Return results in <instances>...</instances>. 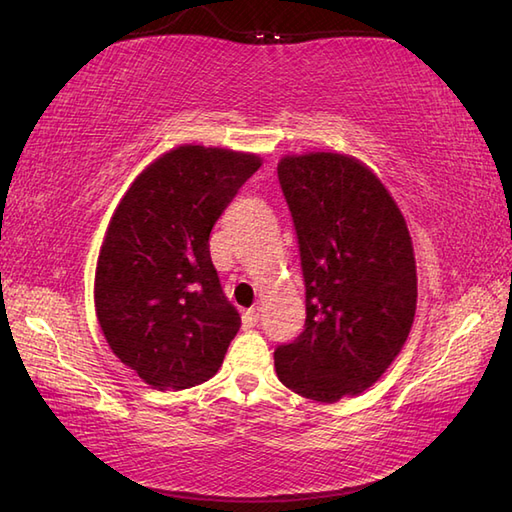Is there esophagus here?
<instances>
[{
  "mask_svg": "<svg viewBox=\"0 0 512 512\" xmlns=\"http://www.w3.org/2000/svg\"><path fill=\"white\" fill-rule=\"evenodd\" d=\"M258 317H260L258 306H252V309L243 311V328H254L258 324Z\"/></svg>",
  "mask_w": 512,
  "mask_h": 512,
  "instance_id": "esophagus-1",
  "label": "esophagus"
}]
</instances>
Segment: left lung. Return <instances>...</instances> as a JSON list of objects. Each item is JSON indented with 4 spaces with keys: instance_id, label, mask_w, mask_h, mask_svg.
<instances>
[{
    "instance_id": "obj_1",
    "label": "left lung",
    "mask_w": 512,
    "mask_h": 512,
    "mask_svg": "<svg viewBox=\"0 0 512 512\" xmlns=\"http://www.w3.org/2000/svg\"><path fill=\"white\" fill-rule=\"evenodd\" d=\"M278 179L298 232L306 322L274 352L276 374L295 394L337 403L379 381L412 331V236L390 190L357 157L285 155Z\"/></svg>"
}]
</instances>
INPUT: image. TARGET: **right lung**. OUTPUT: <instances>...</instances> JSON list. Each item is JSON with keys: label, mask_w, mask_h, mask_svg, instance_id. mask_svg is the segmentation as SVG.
Returning a JSON list of instances; mask_svg holds the SVG:
<instances>
[{"label": "right lung", "mask_w": 512, "mask_h": 512, "mask_svg": "<svg viewBox=\"0 0 512 512\" xmlns=\"http://www.w3.org/2000/svg\"><path fill=\"white\" fill-rule=\"evenodd\" d=\"M260 155L181 144L133 179L102 238L94 306L113 355L155 390L219 372L241 328L210 258V232Z\"/></svg>", "instance_id": "1"}]
</instances>
